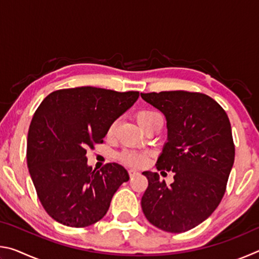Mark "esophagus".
<instances>
[{
  "mask_svg": "<svg viewBox=\"0 0 259 259\" xmlns=\"http://www.w3.org/2000/svg\"><path fill=\"white\" fill-rule=\"evenodd\" d=\"M138 175V172L136 171V170H129V176L133 178V177H136Z\"/></svg>",
  "mask_w": 259,
  "mask_h": 259,
  "instance_id": "esophagus-1",
  "label": "esophagus"
}]
</instances>
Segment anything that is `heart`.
Segmentation results:
<instances>
[{"label":"heart","mask_w":259,"mask_h":259,"mask_svg":"<svg viewBox=\"0 0 259 259\" xmlns=\"http://www.w3.org/2000/svg\"><path fill=\"white\" fill-rule=\"evenodd\" d=\"M136 119H137L138 123L140 126L145 130L146 126L152 123L153 121L156 119H161V115L155 111H151V109H144V111H140L136 115ZM117 121H113L108 126L107 135L113 136L116 130ZM120 159L123 162L124 164L128 166H133V168H140V166L145 165L147 163L148 159H150V154L146 152H138V151H123L120 154Z\"/></svg>","instance_id":"1"}]
</instances>
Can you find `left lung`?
I'll return each instance as SVG.
<instances>
[{
  "mask_svg": "<svg viewBox=\"0 0 259 259\" xmlns=\"http://www.w3.org/2000/svg\"><path fill=\"white\" fill-rule=\"evenodd\" d=\"M140 96L166 119L168 143L156 169L175 172L170 185L157 172H143L148 181L142 198L144 214L162 231H190L214 211L225 194L235 156L229 116L216 100L201 93Z\"/></svg>",
  "mask_w": 259,
  "mask_h": 259,
  "instance_id": "8db88e82",
  "label": "left lung"
}]
</instances>
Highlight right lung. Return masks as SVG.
Masks as SVG:
<instances>
[{"label": "right lung", "mask_w": 259, "mask_h": 259, "mask_svg": "<svg viewBox=\"0 0 259 259\" xmlns=\"http://www.w3.org/2000/svg\"><path fill=\"white\" fill-rule=\"evenodd\" d=\"M138 91L95 87L56 90L43 99L30 122L27 165L36 194L49 216L71 227L100 221L114 193L129 181L124 166L87 164V150L104 143L108 126L130 108Z\"/></svg>", "instance_id": "add662e5"}]
</instances>
